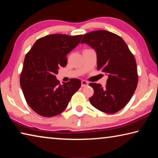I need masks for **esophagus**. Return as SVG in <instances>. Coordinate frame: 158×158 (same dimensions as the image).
<instances>
[{
  "label": "esophagus",
  "mask_w": 158,
  "mask_h": 158,
  "mask_svg": "<svg viewBox=\"0 0 158 158\" xmlns=\"http://www.w3.org/2000/svg\"><path fill=\"white\" fill-rule=\"evenodd\" d=\"M89 85V82L85 81V80H83L81 81V87H85V86H87V85Z\"/></svg>",
  "instance_id": "esophagus-1"
}]
</instances>
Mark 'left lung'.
<instances>
[{
	"instance_id": "left-lung-1",
	"label": "left lung",
	"mask_w": 158,
	"mask_h": 158,
	"mask_svg": "<svg viewBox=\"0 0 158 158\" xmlns=\"http://www.w3.org/2000/svg\"><path fill=\"white\" fill-rule=\"evenodd\" d=\"M81 43H85L97 52V68L108 74L105 87L90 83L94 94L91 105L102 112L114 114L121 110L137 89L138 74L135 56L122 37L111 32L99 30L85 33Z\"/></svg>"
}]
</instances>
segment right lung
I'll return each instance as SVG.
<instances>
[{
	"mask_svg": "<svg viewBox=\"0 0 158 158\" xmlns=\"http://www.w3.org/2000/svg\"><path fill=\"white\" fill-rule=\"evenodd\" d=\"M81 37L49 35L37 40L26 53L20 85L26 102L37 114L53 117L62 113L81 87L78 79L60 84L56 75L59 67L67 65V54L79 44Z\"/></svg>",
	"mask_w": 158,
	"mask_h": 158,
	"instance_id": "obj_1",
	"label": "right lung"
}]
</instances>
